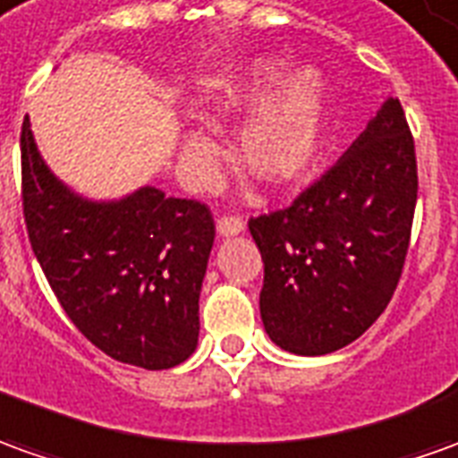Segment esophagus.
I'll return each mask as SVG.
<instances>
[{
	"label": "esophagus",
	"instance_id": "obj_1",
	"mask_svg": "<svg viewBox=\"0 0 458 458\" xmlns=\"http://www.w3.org/2000/svg\"><path fill=\"white\" fill-rule=\"evenodd\" d=\"M216 232L222 236H236L244 232V219L242 216H222L216 222Z\"/></svg>",
	"mask_w": 458,
	"mask_h": 458
}]
</instances>
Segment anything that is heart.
<instances>
[{"label": "heart", "instance_id": "obj_1", "mask_svg": "<svg viewBox=\"0 0 458 458\" xmlns=\"http://www.w3.org/2000/svg\"><path fill=\"white\" fill-rule=\"evenodd\" d=\"M286 69L276 62H254L204 99L209 116L254 110L236 141L242 169L271 187L292 184L319 162L329 131V97L317 72H299L286 82ZM182 159L197 179H209L216 147L207 134L189 129L182 137Z\"/></svg>", "mask_w": 458, "mask_h": 458}]
</instances>
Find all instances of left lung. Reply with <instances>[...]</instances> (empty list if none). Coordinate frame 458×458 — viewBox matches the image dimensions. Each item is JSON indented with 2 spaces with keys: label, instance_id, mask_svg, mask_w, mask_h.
<instances>
[{
  "label": "left lung",
  "instance_id": "obj_1",
  "mask_svg": "<svg viewBox=\"0 0 458 458\" xmlns=\"http://www.w3.org/2000/svg\"><path fill=\"white\" fill-rule=\"evenodd\" d=\"M416 191L414 137L399 99H386L327 174L286 209L249 219L271 342L331 354L379 319L402 279Z\"/></svg>",
  "mask_w": 458,
  "mask_h": 458
}]
</instances>
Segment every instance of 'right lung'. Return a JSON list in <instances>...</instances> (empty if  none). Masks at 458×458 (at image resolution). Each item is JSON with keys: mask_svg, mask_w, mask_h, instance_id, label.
Segmentation results:
<instances>
[{"mask_svg": "<svg viewBox=\"0 0 458 458\" xmlns=\"http://www.w3.org/2000/svg\"><path fill=\"white\" fill-rule=\"evenodd\" d=\"M19 144L27 234L66 317L122 364L159 371L187 361L214 244L209 207L154 187L89 201L49 172L30 116Z\"/></svg>", "mask_w": 458, "mask_h": 458, "instance_id": "1", "label": "right lung"}]
</instances>
